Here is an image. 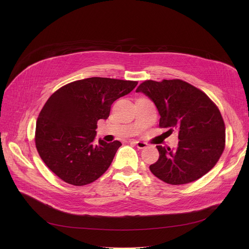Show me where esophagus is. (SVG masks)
<instances>
[{
  "instance_id": "1",
  "label": "esophagus",
  "mask_w": 249,
  "mask_h": 249,
  "mask_svg": "<svg viewBox=\"0 0 249 249\" xmlns=\"http://www.w3.org/2000/svg\"><path fill=\"white\" fill-rule=\"evenodd\" d=\"M132 143L137 146L138 149H145L148 147V143L146 142H142V141H132Z\"/></svg>"
}]
</instances>
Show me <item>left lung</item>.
I'll list each match as a JSON object with an SVG mask.
<instances>
[{
	"label": "left lung",
	"mask_w": 249,
	"mask_h": 249,
	"mask_svg": "<svg viewBox=\"0 0 249 249\" xmlns=\"http://www.w3.org/2000/svg\"><path fill=\"white\" fill-rule=\"evenodd\" d=\"M136 92L156 104L160 128L178 130L175 150L157 146L160 158L150 165L154 175L180 185L199 179L215 166L225 150L226 128L217 105L205 92L178 79L145 81Z\"/></svg>",
	"instance_id": "8db88e82"
}]
</instances>
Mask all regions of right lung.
<instances>
[{
    "label": "right lung",
    "mask_w": 249,
    "mask_h": 249,
    "mask_svg": "<svg viewBox=\"0 0 249 249\" xmlns=\"http://www.w3.org/2000/svg\"><path fill=\"white\" fill-rule=\"evenodd\" d=\"M138 82L88 78L56 90L39 113L35 146L47 165L63 181L83 186L108 169L122 145L119 141L95 143L97 121L107 119L112 103L130 93Z\"/></svg>",
    "instance_id": "right-lung-1"
}]
</instances>
